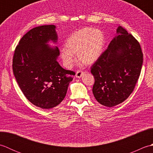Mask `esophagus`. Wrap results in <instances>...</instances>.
<instances>
[{
	"mask_svg": "<svg viewBox=\"0 0 153 153\" xmlns=\"http://www.w3.org/2000/svg\"><path fill=\"white\" fill-rule=\"evenodd\" d=\"M84 74V72L82 70H77L76 73V77H77V78H80L83 76V75Z\"/></svg>",
	"mask_w": 153,
	"mask_h": 153,
	"instance_id": "1",
	"label": "esophagus"
}]
</instances>
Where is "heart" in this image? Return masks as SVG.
Masks as SVG:
<instances>
[{
  "mask_svg": "<svg viewBox=\"0 0 153 153\" xmlns=\"http://www.w3.org/2000/svg\"><path fill=\"white\" fill-rule=\"evenodd\" d=\"M105 35L94 28L85 27L76 31L67 39L66 48L62 50L61 58L64 66H73L77 54L78 60L84 65H90L98 60L105 45Z\"/></svg>",
  "mask_w": 153,
  "mask_h": 153,
  "instance_id": "obj_1",
  "label": "heart"
}]
</instances>
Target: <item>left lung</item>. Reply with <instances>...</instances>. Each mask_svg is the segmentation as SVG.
Wrapping results in <instances>:
<instances>
[{
	"label": "left lung",
	"instance_id": "1",
	"mask_svg": "<svg viewBox=\"0 0 153 153\" xmlns=\"http://www.w3.org/2000/svg\"><path fill=\"white\" fill-rule=\"evenodd\" d=\"M116 33L91 68L95 78L94 97L108 107L119 105L131 95L143 64V55L137 39L122 26L117 28Z\"/></svg>",
	"mask_w": 153,
	"mask_h": 153
}]
</instances>
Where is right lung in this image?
Listing matches in <instances>:
<instances>
[{
    "label": "right lung",
    "mask_w": 153,
    "mask_h": 153,
    "mask_svg": "<svg viewBox=\"0 0 153 153\" xmlns=\"http://www.w3.org/2000/svg\"><path fill=\"white\" fill-rule=\"evenodd\" d=\"M54 25L34 27L22 37L13 56V72L29 101L43 109H49L62 101L75 72L66 70L57 62L60 51L51 47L56 43Z\"/></svg>",
    "instance_id": "add662e5"
}]
</instances>
